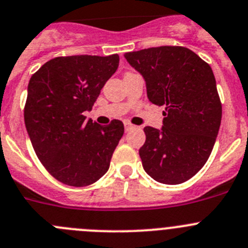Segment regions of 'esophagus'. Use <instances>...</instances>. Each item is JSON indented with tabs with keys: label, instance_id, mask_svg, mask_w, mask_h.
<instances>
[{
	"label": "esophagus",
	"instance_id": "esophagus-1",
	"mask_svg": "<svg viewBox=\"0 0 248 248\" xmlns=\"http://www.w3.org/2000/svg\"><path fill=\"white\" fill-rule=\"evenodd\" d=\"M132 128H135V126H133V124H129V122H124V129H126V131H129V129H132Z\"/></svg>",
	"mask_w": 248,
	"mask_h": 248
}]
</instances>
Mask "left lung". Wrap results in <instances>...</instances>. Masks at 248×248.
<instances>
[{
    "label": "left lung",
    "instance_id": "obj_1",
    "mask_svg": "<svg viewBox=\"0 0 248 248\" xmlns=\"http://www.w3.org/2000/svg\"><path fill=\"white\" fill-rule=\"evenodd\" d=\"M124 59L144 79L150 103L165 106L161 128L144 127L143 169L160 184H182L203 168L218 136L221 104L214 73L182 46L144 48Z\"/></svg>",
    "mask_w": 248,
    "mask_h": 248
}]
</instances>
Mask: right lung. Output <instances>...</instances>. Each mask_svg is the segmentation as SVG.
<instances>
[{"label": "right lung", "instance_id": "add662e5", "mask_svg": "<svg viewBox=\"0 0 248 248\" xmlns=\"http://www.w3.org/2000/svg\"><path fill=\"white\" fill-rule=\"evenodd\" d=\"M119 55L56 57L28 84L24 122L39 160L68 186L92 185L108 172L124 136L120 120L100 126L83 115L119 67Z\"/></svg>", "mask_w": 248, "mask_h": 248}]
</instances>
